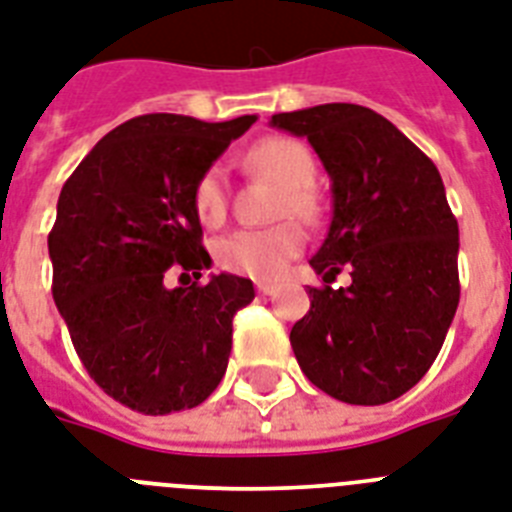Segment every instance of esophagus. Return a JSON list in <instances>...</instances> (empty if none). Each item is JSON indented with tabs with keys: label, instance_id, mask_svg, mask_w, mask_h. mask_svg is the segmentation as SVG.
Here are the masks:
<instances>
[{
	"label": "esophagus",
	"instance_id": "1",
	"mask_svg": "<svg viewBox=\"0 0 512 512\" xmlns=\"http://www.w3.org/2000/svg\"><path fill=\"white\" fill-rule=\"evenodd\" d=\"M257 292L263 294V297H268V294H273V284H270V281H257Z\"/></svg>",
	"mask_w": 512,
	"mask_h": 512
}]
</instances>
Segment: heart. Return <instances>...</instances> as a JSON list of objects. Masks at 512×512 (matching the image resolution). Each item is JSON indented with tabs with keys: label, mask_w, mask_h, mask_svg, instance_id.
I'll return each instance as SVG.
<instances>
[{
	"label": "heart",
	"mask_w": 512,
	"mask_h": 512,
	"mask_svg": "<svg viewBox=\"0 0 512 512\" xmlns=\"http://www.w3.org/2000/svg\"><path fill=\"white\" fill-rule=\"evenodd\" d=\"M247 168L276 178L286 186L281 199V215L315 218V197L310 186L315 181V160L305 144L284 136H270L257 141L244 155ZM194 207L202 223L218 226L226 218L228 184L223 168L205 170L194 189ZM302 249V231L294 223H281L273 228H239L226 234L215 244V257L231 273L249 278H276L286 263Z\"/></svg>",
	"instance_id": "heart-1"
}]
</instances>
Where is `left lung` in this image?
<instances>
[{"label":"left lung","instance_id":"left-lung-1","mask_svg":"<svg viewBox=\"0 0 512 512\" xmlns=\"http://www.w3.org/2000/svg\"><path fill=\"white\" fill-rule=\"evenodd\" d=\"M270 126L305 136L331 178V226L310 265L352 284L313 289L289 342L334 400L384 405L413 389L442 350L460 302L458 220L434 162L360 105L278 112Z\"/></svg>","mask_w":512,"mask_h":512}]
</instances>
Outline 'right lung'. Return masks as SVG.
I'll list each match as a JSON object with an SVG mask.
<instances>
[{"label": "right lung", "mask_w": 512, "mask_h": 512, "mask_svg": "<svg viewBox=\"0 0 512 512\" xmlns=\"http://www.w3.org/2000/svg\"><path fill=\"white\" fill-rule=\"evenodd\" d=\"M255 120L139 115L99 139L62 186L49 234L54 305L89 376L136 413L197 407L226 373L231 321L255 286L231 273L199 284L213 260L194 189ZM173 264L191 287L164 286Z\"/></svg>", "instance_id": "1"}]
</instances>
